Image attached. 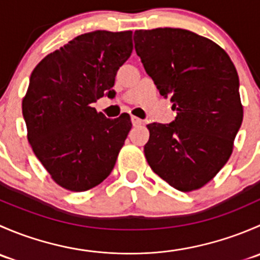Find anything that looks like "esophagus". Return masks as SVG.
Here are the masks:
<instances>
[{
	"label": "esophagus",
	"mask_w": 260,
	"mask_h": 260,
	"mask_svg": "<svg viewBox=\"0 0 260 260\" xmlns=\"http://www.w3.org/2000/svg\"><path fill=\"white\" fill-rule=\"evenodd\" d=\"M131 120H132V124L135 125V127H137V125L142 124V120H141L140 118L135 117V115H132V117H131Z\"/></svg>",
	"instance_id": "esophagus-1"
}]
</instances>
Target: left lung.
Wrapping results in <instances>:
<instances>
[{
    "label": "left lung",
    "instance_id": "8db88e82",
    "mask_svg": "<svg viewBox=\"0 0 260 260\" xmlns=\"http://www.w3.org/2000/svg\"><path fill=\"white\" fill-rule=\"evenodd\" d=\"M135 49L177 115L147 124L149 167L182 192L211 181L229 159L243 122L239 77L217 44L182 28L135 31Z\"/></svg>",
    "mask_w": 260,
    "mask_h": 260
}]
</instances>
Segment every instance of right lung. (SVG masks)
Returning a JSON list of instances; mask_svg holds the SVG:
<instances>
[{
  "label": "right lung",
  "instance_id": "obj_1",
  "mask_svg": "<svg viewBox=\"0 0 260 260\" xmlns=\"http://www.w3.org/2000/svg\"><path fill=\"white\" fill-rule=\"evenodd\" d=\"M133 50L132 31H93L44 57L31 73L22 114L27 140L51 179L81 192L103 182L132 128L91 104L114 98L115 75Z\"/></svg>",
  "mask_w": 260,
  "mask_h": 260
}]
</instances>
